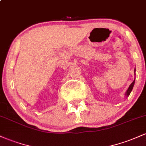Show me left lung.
<instances>
[{
  "label": "left lung",
  "mask_w": 146,
  "mask_h": 146,
  "mask_svg": "<svg viewBox=\"0 0 146 146\" xmlns=\"http://www.w3.org/2000/svg\"><path fill=\"white\" fill-rule=\"evenodd\" d=\"M134 84H135V80H134L133 82H132V83L130 85V86H129V88H128V89L127 90V91H126V93H125V96L126 97H128V96H129V95H130V92L132 91V88H133V86H134Z\"/></svg>",
  "instance_id": "obj_1"
}]
</instances>
